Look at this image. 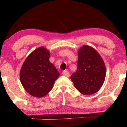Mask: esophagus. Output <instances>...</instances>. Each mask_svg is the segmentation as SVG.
I'll return each instance as SVG.
<instances>
[{"mask_svg": "<svg viewBox=\"0 0 127 127\" xmlns=\"http://www.w3.org/2000/svg\"><path fill=\"white\" fill-rule=\"evenodd\" d=\"M62 74H63V76H65L66 77H69L70 76L69 73L68 71H66V70H64V71L62 72Z\"/></svg>", "mask_w": 127, "mask_h": 127, "instance_id": "1", "label": "esophagus"}]
</instances>
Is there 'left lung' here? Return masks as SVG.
I'll list each match as a JSON object with an SVG mask.
<instances>
[{
  "label": "left lung",
  "instance_id": "1",
  "mask_svg": "<svg viewBox=\"0 0 127 127\" xmlns=\"http://www.w3.org/2000/svg\"><path fill=\"white\" fill-rule=\"evenodd\" d=\"M78 54L77 71L70 79L82 94H94L100 89L105 81V63L97 51L91 46L83 45L78 50Z\"/></svg>",
  "mask_w": 127,
  "mask_h": 127
}]
</instances>
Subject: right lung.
<instances>
[{"mask_svg":"<svg viewBox=\"0 0 127 127\" xmlns=\"http://www.w3.org/2000/svg\"><path fill=\"white\" fill-rule=\"evenodd\" d=\"M50 53L40 47L28 56L20 70V80L31 95L42 97L53 89L59 73L49 61Z\"/></svg>","mask_w":127,"mask_h":127,"instance_id":"add662e5","label":"right lung"}]
</instances>
